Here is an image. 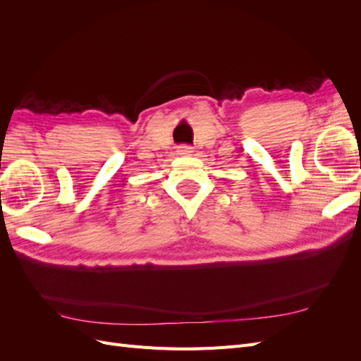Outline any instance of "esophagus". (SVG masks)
I'll return each instance as SVG.
<instances>
[{"mask_svg": "<svg viewBox=\"0 0 361 361\" xmlns=\"http://www.w3.org/2000/svg\"><path fill=\"white\" fill-rule=\"evenodd\" d=\"M178 155L180 157H191L192 155V147L187 146V145H182L178 147Z\"/></svg>", "mask_w": 361, "mask_h": 361, "instance_id": "34e87169", "label": "esophagus"}]
</instances>
